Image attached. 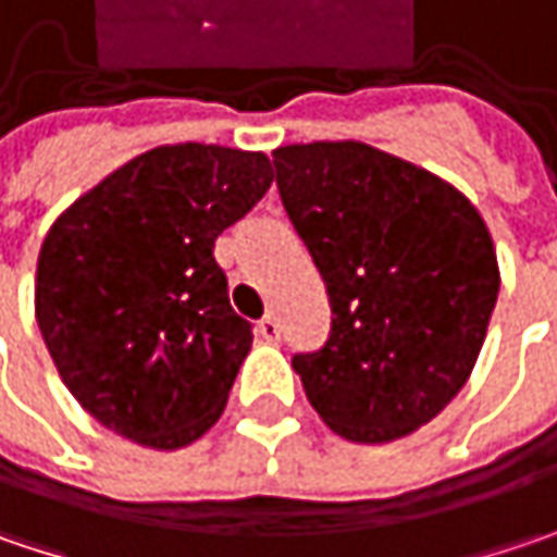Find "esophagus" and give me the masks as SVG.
<instances>
[{
    "instance_id": "1",
    "label": "esophagus",
    "mask_w": 557,
    "mask_h": 557,
    "mask_svg": "<svg viewBox=\"0 0 557 557\" xmlns=\"http://www.w3.org/2000/svg\"><path fill=\"white\" fill-rule=\"evenodd\" d=\"M255 331H258V337H261V341H268V344H277L280 341V321L274 318V314H264V318L258 321V327H255Z\"/></svg>"
}]
</instances>
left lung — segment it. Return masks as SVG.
<instances>
[{"label": "left lung", "instance_id": "left-lung-1", "mask_svg": "<svg viewBox=\"0 0 557 557\" xmlns=\"http://www.w3.org/2000/svg\"><path fill=\"white\" fill-rule=\"evenodd\" d=\"M277 188L331 299V337L293 356L314 412L346 442H397L473 372L498 258L470 198L362 141L274 150Z\"/></svg>", "mask_w": 557, "mask_h": 557}]
</instances>
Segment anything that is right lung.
Returning <instances> with one entry per match:
<instances>
[{"label":"right lung","mask_w":557,"mask_h":557,"mask_svg":"<svg viewBox=\"0 0 557 557\" xmlns=\"http://www.w3.org/2000/svg\"><path fill=\"white\" fill-rule=\"evenodd\" d=\"M271 182L261 150L163 145L55 216L34 309L59 377L100 425L176 450L220 419L251 324L230 306L213 243Z\"/></svg>","instance_id":"add662e5"}]
</instances>
